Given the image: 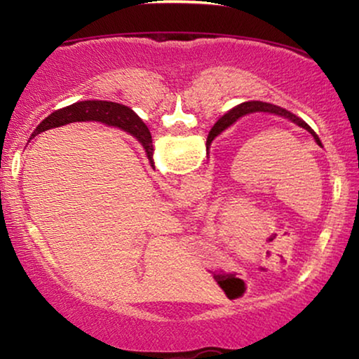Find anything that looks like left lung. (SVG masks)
I'll return each instance as SVG.
<instances>
[{"instance_id":"8db88e82","label":"left lung","mask_w":359,"mask_h":359,"mask_svg":"<svg viewBox=\"0 0 359 359\" xmlns=\"http://www.w3.org/2000/svg\"><path fill=\"white\" fill-rule=\"evenodd\" d=\"M253 112H268V114H274V116H281L284 119H289L294 124L302 127V129H306L309 134L313 137V140H316L317 145L322 147V142L318 139V135L313 132V129H311V126L307 124L306 121H302L301 117H297L296 114H292V112H289L287 109H284V107H279L276 104H271V102H263V101H247V102H242V104L235 106L233 109H230L227 114H224L220 119L217 121V124H215L212 129L209 132V137H208V145L210 142L214 140V137H217L220 132L227 129L232 124H235L240 117L243 116H248V114H253Z\"/></svg>"}]
</instances>
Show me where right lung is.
<instances>
[{"label": "right lung", "mask_w": 359, "mask_h": 359, "mask_svg": "<svg viewBox=\"0 0 359 359\" xmlns=\"http://www.w3.org/2000/svg\"><path fill=\"white\" fill-rule=\"evenodd\" d=\"M81 121H96L102 122V124L111 127H119V129L129 132L132 137L139 140V144L144 147L147 158H149L150 165L154 166V145H151V135L147 126L142 122L139 116L135 114L130 107L119 102L112 101H80L73 102V104L62 107V109L53 111L50 116L46 117L37 129L34 130V135L46 132L53 127H60L65 124H72V122H81Z\"/></svg>", "instance_id": "add662e5"}]
</instances>
